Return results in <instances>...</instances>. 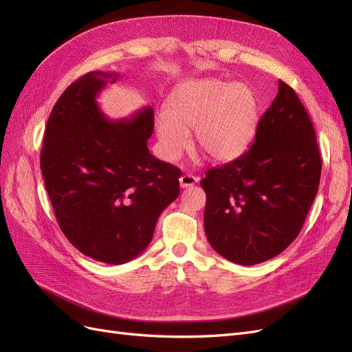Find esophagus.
Listing matches in <instances>:
<instances>
[{"label":"esophagus","instance_id":"34e87169","mask_svg":"<svg viewBox=\"0 0 352 352\" xmlns=\"http://www.w3.org/2000/svg\"><path fill=\"white\" fill-rule=\"evenodd\" d=\"M197 182H199V178H196L195 175H190V174H184L183 177H179V186L183 188L195 186Z\"/></svg>","mask_w":352,"mask_h":352}]
</instances>
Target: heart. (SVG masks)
I'll list each match as a JSON object with an SVG mask.
<instances>
[{"label":"heart","mask_w":352,"mask_h":352,"mask_svg":"<svg viewBox=\"0 0 352 352\" xmlns=\"http://www.w3.org/2000/svg\"><path fill=\"white\" fill-rule=\"evenodd\" d=\"M257 122L258 102L250 86L199 78L179 85L170 94L156 133L168 160L187 148V133L193 131L196 150L211 160L229 162L245 151Z\"/></svg>","instance_id":"b5f03b06"}]
</instances>
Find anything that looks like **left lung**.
Masks as SVG:
<instances>
[{
  "instance_id": "obj_1",
  "label": "left lung",
  "mask_w": 352,
  "mask_h": 352,
  "mask_svg": "<svg viewBox=\"0 0 352 352\" xmlns=\"http://www.w3.org/2000/svg\"><path fill=\"white\" fill-rule=\"evenodd\" d=\"M320 177L321 156L308 111L279 80L278 95L260 117L250 150L211 168L201 182L211 247L245 266L283 253L299 235Z\"/></svg>"
}]
</instances>
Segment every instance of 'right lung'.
<instances>
[{"mask_svg":"<svg viewBox=\"0 0 352 352\" xmlns=\"http://www.w3.org/2000/svg\"><path fill=\"white\" fill-rule=\"evenodd\" d=\"M117 78L90 71L65 89L40 159L60 230L80 253L108 265L129 262L148 247L159 215L179 195L182 175L148 151L151 107L122 120L101 111L96 96Z\"/></svg>","mask_w":352,"mask_h":352,"instance_id":"add662e5","label":"right lung"}]
</instances>
